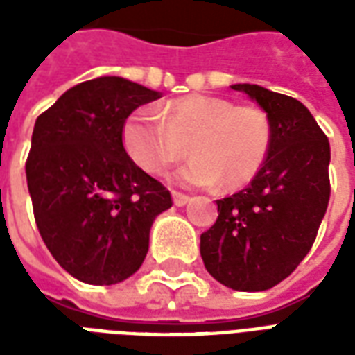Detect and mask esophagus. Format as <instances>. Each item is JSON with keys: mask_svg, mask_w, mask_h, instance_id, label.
<instances>
[{"mask_svg": "<svg viewBox=\"0 0 355 355\" xmlns=\"http://www.w3.org/2000/svg\"><path fill=\"white\" fill-rule=\"evenodd\" d=\"M173 201H175L177 207H182V205H186L190 201V196H186L182 192H173Z\"/></svg>", "mask_w": 355, "mask_h": 355, "instance_id": "esophagus-1", "label": "esophagus"}]
</instances>
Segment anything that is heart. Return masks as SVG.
<instances>
[{
	"instance_id": "heart-1",
	"label": "heart",
	"mask_w": 355,
	"mask_h": 355,
	"mask_svg": "<svg viewBox=\"0 0 355 355\" xmlns=\"http://www.w3.org/2000/svg\"><path fill=\"white\" fill-rule=\"evenodd\" d=\"M193 154L173 175L184 186H215L226 190L251 182L266 163L272 146V123L259 106L213 94H190L159 108L135 110L123 125L127 154L140 169L159 175L184 154Z\"/></svg>"
}]
</instances>
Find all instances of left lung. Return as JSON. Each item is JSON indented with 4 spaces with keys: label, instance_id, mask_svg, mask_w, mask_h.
I'll return each instance as SVG.
<instances>
[{
    "label": "left lung",
    "instance_id": "obj_1",
    "mask_svg": "<svg viewBox=\"0 0 355 355\" xmlns=\"http://www.w3.org/2000/svg\"><path fill=\"white\" fill-rule=\"evenodd\" d=\"M272 123L266 163L251 184L216 200L218 218L201 234V259L216 282L266 291L283 282L312 249L331 196L329 139L302 102L238 83Z\"/></svg>",
    "mask_w": 355,
    "mask_h": 355
}]
</instances>
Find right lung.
I'll list each match as a JSON object with an SVG mask.
<instances>
[{
    "label": "right lung",
    "mask_w": 355,
    "mask_h": 355,
    "mask_svg": "<svg viewBox=\"0 0 355 355\" xmlns=\"http://www.w3.org/2000/svg\"><path fill=\"white\" fill-rule=\"evenodd\" d=\"M159 93L116 76L68 89L35 119L26 159L34 218L76 279L114 285L140 268L171 192L132 162L123 125Z\"/></svg>",
    "instance_id": "right-lung-1"
}]
</instances>
